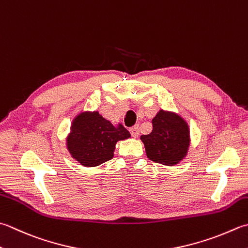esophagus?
Returning <instances> with one entry per match:
<instances>
[{
    "instance_id": "1",
    "label": "esophagus",
    "mask_w": 248,
    "mask_h": 248,
    "mask_svg": "<svg viewBox=\"0 0 248 248\" xmlns=\"http://www.w3.org/2000/svg\"><path fill=\"white\" fill-rule=\"evenodd\" d=\"M130 133L132 135L133 138H138L140 135V129L139 125H133V127L130 128Z\"/></svg>"
}]
</instances>
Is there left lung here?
<instances>
[{
  "mask_svg": "<svg viewBox=\"0 0 248 248\" xmlns=\"http://www.w3.org/2000/svg\"><path fill=\"white\" fill-rule=\"evenodd\" d=\"M152 123V132L140 137L149 160L163 166L181 162L190 145L188 124L179 115L163 109L158 111Z\"/></svg>",
  "mask_w": 248,
  "mask_h": 248,
  "instance_id": "1",
  "label": "left lung"
}]
</instances>
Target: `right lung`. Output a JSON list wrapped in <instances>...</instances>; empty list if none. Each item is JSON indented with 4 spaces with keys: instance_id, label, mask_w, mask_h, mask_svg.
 Returning <instances> with one entry per match:
<instances>
[{
    "instance_id": "obj_1",
    "label": "right lung",
    "mask_w": 248,
    "mask_h": 248,
    "mask_svg": "<svg viewBox=\"0 0 248 248\" xmlns=\"http://www.w3.org/2000/svg\"><path fill=\"white\" fill-rule=\"evenodd\" d=\"M130 137L123 124L114 125L99 111H82L73 119L66 147L81 166L98 167L114 157L118 140Z\"/></svg>"
}]
</instances>
